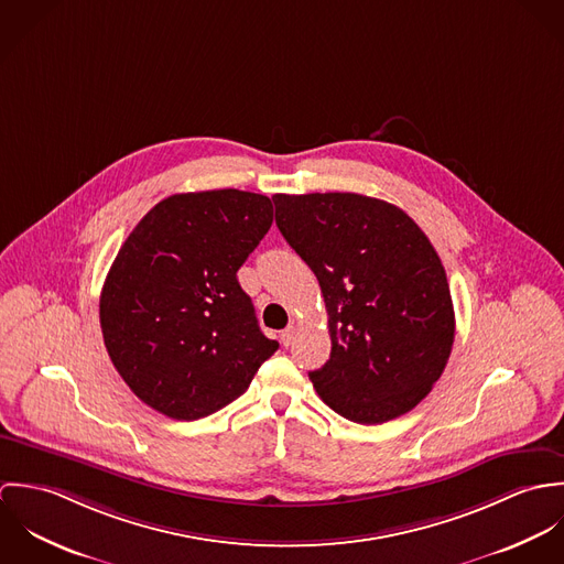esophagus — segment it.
I'll use <instances>...</instances> for the list:
<instances>
[{"mask_svg": "<svg viewBox=\"0 0 564 564\" xmlns=\"http://www.w3.org/2000/svg\"><path fill=\"white\" fill-rule=\"evenodd\" d=\"M293 338H295V327H293V325H289L286 329L280 332V340H282L284 347H289V345L293 343Z\"/></svg>", "mask_w": 564, "mask_h": 564, "instance_id": "obj_1", "label": "esophagus"}]
</instances>
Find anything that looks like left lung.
I'll list each match as a JSON object with an SVG mask.
<instances>
[{
    "label": "left lung",
    "instance_id": "obj_1",
    "mask_svg": "<svg viewBox=\"0 0 564 564\" xmlns=\"http://www.w3.org/2000/svg\"><path fill=\"white\" fill-rule=\"evenodd\" d=\"M275 224L315 271L329 360L311 371L323 402L356 423L412 410L454 345L443 262L402 208L358 193L273 195Z\"/></svg>",
    "mask_w": 564,
    "mask_h": 564
}]
</instances>
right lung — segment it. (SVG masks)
Segmentation results:
<instances>
[{
  "label": "right lung",
  "instance_id": "obj_1",
  "mask_svg": "<svg viewBox=\"0 0 564 564\" xmlns=\"http://www.w3.org/2000/svg\"><path fill=\"white\" fill-rule=\"evenodd\" d=\"M271 224L267 195L221 188L171 195L130 232L106 275L99 323L141 402L177 421L208 416L280 347L237 280Z\"/></svg>",
  "mask_w": 564,
  "mask_h": 564
}]
</instances>
